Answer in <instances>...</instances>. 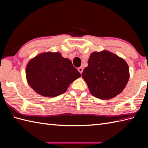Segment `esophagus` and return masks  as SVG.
<instances>
[{
    "mask_svg": "<svg viewBox=\"0 0 148 148\" xmlns=\"http://www.w3.org/2000/svg\"><path fill=\"white\" fill-rule=\"evenodd\" d=\"M78 71H79L81 74H82V72H83V67H80L78 68Z\"/></svg>",
    "mask_w": 148,
    "mask_h": 148,
    "instance_id": "1",
    "label": "esophagus"
}]
</instances>
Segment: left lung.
Instances as JSON below:
<instances>
[{
  "instance_id": "obj_1",
  "label": "left lung",
  "mask_w": 148,
  "mask_h": 148,
  "mask_svg": "<svg viewBox=\"0 0 148 148\" xmlns=\"http://www.w3.org/2000/svg\"><path fill=\"white\" fill-rule=\"evenodd\" d=\"M82 77L91 94L102 100L121 93L129 79V68L125 60L107 50L90 55Z\"/></svg>"
}]
</instances>
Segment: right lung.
I'll list each match as a JSON object with an SVG mask.
<instances>
[{
	"mask_svg": "<svg viewBox=\"0 0 148 148\" xmlns=\"http://www.w3.org/2000/svg\"><path fill=\"white\" fill-rule=\"evenodd\" d=\"M30 86L39 95L53 97L67 91L81 74L68 58L58 52L40 53L31 59L26 67Z\"/></svg>",
	"mask_w": 148,
	"mask_h": 148,
	"instance_id": "add662e5",
	"label": "right lung"
}]
</instances>
